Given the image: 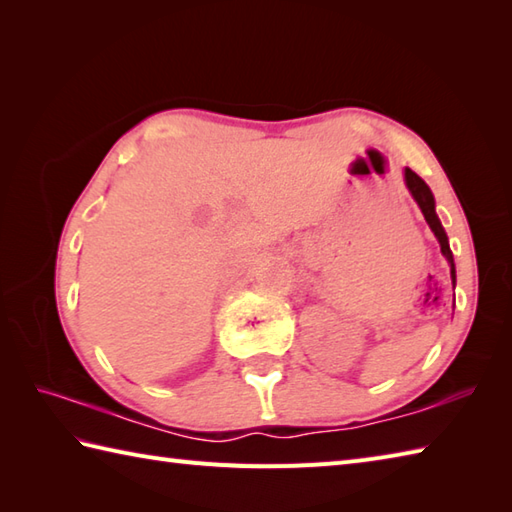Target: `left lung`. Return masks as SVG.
Listing matches in <instances>:
<instances>
[{
    "instance_id": "8db88e82",
    "label": "left lung",
    "mask_w": 512,
    "mask_h": 512,
    "mask_svg": "<svg viewBox=\"0 0 512 512\" xmlns=\"http://www.w3.org/2000/svg\"><path fill=\"white\" fill-rule=\"evenodd\" d=\"M405 182H407V187H409V191H411V195H413V200L418 202L420 211H422V215H424V220H427V224H429V228L433 231V235L438 237L442 255L449 259V264H451V279H453V286H455L453 253H451V248H449L447 233H444V228H442V224H440V220H438V215H436V202H433V193H431V189L427 187V182H424V180L418 176V173L411 171V169H405Z\"/></svg>"
}]
</instances>
